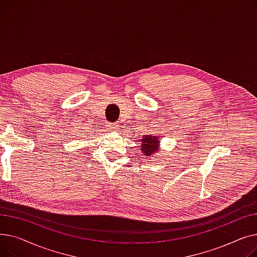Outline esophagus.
I'll return each instance as SVG.
<instances>
[{"label": "esophagus", "instance_id": "1", "mask_svg": "<svg viewBox=\"0 0 257 257\" xmlns=\"http://www.w3.org/2000/svg\"><path fill=\"white\" fill-rule=\"evenodd\" d=\"M107 129L110 131H117L118 130V125L116 123H108L107 124Z\"/></svg>", "mask_w": 257, "mask_h": 257}]
</instances>
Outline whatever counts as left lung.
Segmentation results:
<instances>
[{
	"label": "left lung",
	"mask_w": 257,
	"mask_h": 257,
	"mask_svg": "<svg viewBox=\"0 0 257 257\" xmlns=\"http://www.w3.org/2000/svg\"><path fill=\"white\" fill-rule=\"evenodd\" d=\"M141 150L146 156H152L155 152L158 151L159 140L157 137L152 136V134L144 136L141 140Z\"/></svg>",
	"instance_id": "left-lung-1"
}]
</instances>
